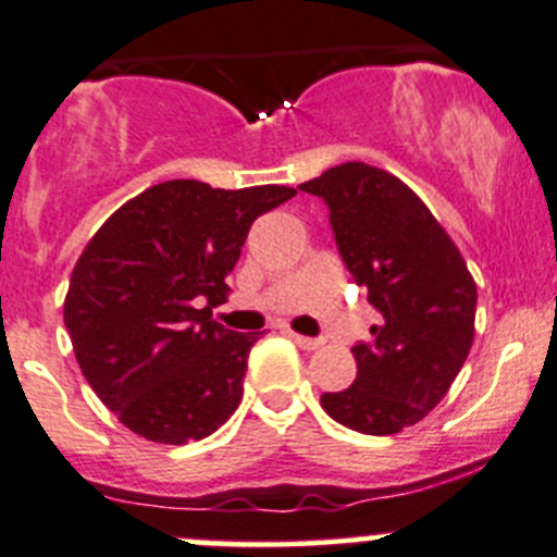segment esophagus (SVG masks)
Wrapping results in <instances>:
<instances>
[{"label": "esophagus", "instance_id": "1", "mask_svg": "<svg viewBox=\"0 0 557 557\" xmlns=\"http://www.w3.org/2000/svg\"><path fill=\"white\" fill-rule=\"evenodd\" d=\"M288 336L296 342V345L301 347V350H318V347L323 345V339H312V336L296 334V331H288Z\"/></svg>", "mask_w": 557, "mask_h": 557}]
</instances>
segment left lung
Instances as JSON below:
<instances>
[{"instance_id":"obj_1","label":"left lung","mask_w":557,"mask_h":557,"mask_svg":"<svg viewBox=\"0 0 557 557\" xmlns=\"http://www.w3.org/2000/svg\"><path fill=\"white\" fill-rule=\"evenodd\" d=\"M329 205L342 261L380 312L358 374L320 404L336 423L372 436L420 423L450 391L474 342L476 285L420 196L396 174L347 161L299 185Z\"/></svg>"}]
</instances>
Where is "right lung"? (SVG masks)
Masks as SVG:
<instances>
[{"label":"right lung","instance_id":"right-lung-1","mask_svg":"<svg viewBox=\"0 0 557 557\" xmlns=\"http://www.w3.org/2000/svg\"><path fill=\"white\" fill-rule=\"evenodd\" d=\"M294 196L166 180L117 207L81 252L64 323L83 377L128 431L185 445L232 418L261 334L223 329L212 307L228 299L252 221Z\"/></svg>","mask_w":557,"mask_h":557}]
</instances>
